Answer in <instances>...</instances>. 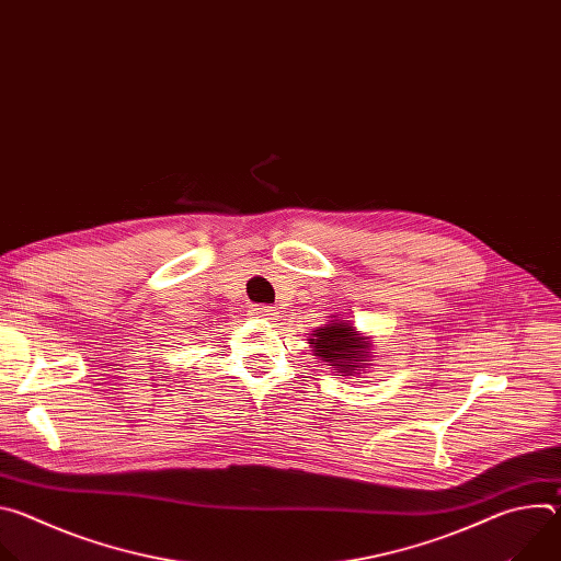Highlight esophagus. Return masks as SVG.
<instances>
[{"instance_id": "34e87169", "label": "esophagus", "mask_w": 561, "mask_h": 561, "mask_svg": "<svg viewBox=\"0 0 561 561\" xmlns=\"http://www.w3.org/2000/svg\"><path fill=\"white\" fill-rule=\"evenodd\" d=\"M253 314L260 319H273L275 310L271 306H253Z\"/></svg>"}]
</instances>
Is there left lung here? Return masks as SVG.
<instances>
[{
  "instance_id": "8db88e82",
  "label": "left lung",
  "mask_w": 561,
  "mask_h": 561,
  "mask_svg": "<svg viewBox=\"0 0 561 561\" xmlns=\"http://www.w3.org/2000/svg\"><path fill=\"white\" fill-rule=\"evenodd\" d=\"M308 344L317 359L333 366L342 377L359 375V370H366L375 357L370 355L373 337L357 331L348 314H333L331 322L317 327L310 333Z\"/></svg>"
}]
</instances>
